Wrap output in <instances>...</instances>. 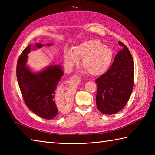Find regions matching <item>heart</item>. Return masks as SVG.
<instances>
[{"instance_id":"obj_1","label":"heart","mask_w":155,"mask_h":155,"mask_svg":"<svg viewBox=\"0 0 155 155\" xmlns=\"http://www.w3.org/2000/svg\"><path fill=\"white\" fill-rule=\"evenodd\" d=\"M85 70L93 76H100L107 71L113 58L112 49L97 39H90L67 49L64 53V61L69 68L77 64L79 59Z\"/></svg>"}]
</instances>
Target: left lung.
Returning a JSON list of instances; mask_svg holds the SVG:
<instances>
[{
	"instance_id": "obj_1",
	"label": "left lung",
	"mask_w": 155,
	"mask_h": 155,
	"mask_svg": "<svg viewBox=\"0 0 155 155\" xmlns=\"http://www.w3.org/2000/svg\"><path fill=\"white\" fill-rule=\"evenodd\" d=\"M117 54L110 68L95 81L97 84L96 103L105 114H113L124 107L133 88L134 63L126 45Z\"/></svg>"
}]
</instances>
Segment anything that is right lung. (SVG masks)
I'll list each match as a JSON object with an SVG mask.
<instances>
[{
  "mask_svg": "<svg viewBox=\"0 0 155 155\" xmlns=\"http://www.w3.org/2000/svg\"><path fill=\"white\" fill-rule=\"evenodd\" d=\"M52 43L45 45L51 46ZM43 47L36 43L33 48ZM31 45L26 47L16 65V77L25 103L29 109L45 119H52L58 113L55 91L64 72L61 65H49L40 72H32L27 65Z\"/></svg>",
  "mask_w": 155,
  "mask_h": 155,
  "instance_id": "right-lung-1",
  "label": "right lung"
}]
</instances>
